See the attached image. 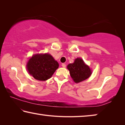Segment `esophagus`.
I'll return each mask as SVG.
<instances>
[{
  "label": "esophagus",
  "instance_id": "34e87169",
  "mask_svg": "<svg viewBox=\"0 0 125 125\" xmlns=\"http://www.w3.org/2000/svg\"><path fill=\"white\" fill-rule=\"evenodd\" d=\"M61 66H62V67H66V64H62V65H61Z\"/></svg>",
  "mask_w": 125,
  "mask_h": 125
}]
</instances>
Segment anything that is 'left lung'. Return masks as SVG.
<instances>
[{"instance_id": "left-lung-1", "label": "left lung", "mask_w": 125, "mask_h": 125, "mask_svg": "<svg viewBox=\"0 0 125 125\" xmlns=\"http://www.w3.org/2000/svg\"><path fill=\"white\" fill-rule=\"evenodd\" d=\"M67 68L70 71L71 77L76 83L86 80L92 74L89 67L85 64L81 58L76 59L73 63L67 65Z\"/></svg>"}]
</instances>
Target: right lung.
I'll use <instances>...</instances> for the list:
<instances>
[{
    "label": "right lung",
    "instance_id": "obj_1",
    "mask_svg": "<svg viewBox=\"0 0 125 125\" xmlns=\"http://www.w3.org/2000/svg\"><path fill=\"white\" fill-rule=\"evenodd\" d=\"M58 67V62L48 54L34 55L27 64L28 73L39 81L49 79Z\"/></svg>",
    "mask_w": 125,
    "mask_h": 125
}]
</instances>
